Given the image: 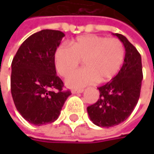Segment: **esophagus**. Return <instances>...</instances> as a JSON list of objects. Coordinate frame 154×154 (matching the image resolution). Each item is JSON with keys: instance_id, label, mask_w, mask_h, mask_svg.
Instances as JSON below:
<instances>
[{"instance_id": "34e87169", "label": "esophagus", "mask_w": 154, "mask_h": 154, "mask_svg": "<svg viewBox=\"0 0 154 154\" xmlns=\"http://www.w3.org/2000/svg\"><path fill=\"white\" fill-rule=\"evenodd\" d=\"M84 92V89H73L71 91L72 94H80V93H83Z\"/></svg>"}]
</instances>
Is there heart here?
<instances>
[{
  "instance_id": "1",
  "label": "heart",
  "mask_w": 154,
  "mask_h": 154,
  "mask_svg": "<svg viewBox=\"0 0 154 154\" xmlns=\"http://www.w3.org/2000/svg\"><path fill=\"white\" fill-rule=\"evenodd\" d=\"M126 51L117 38H107L96 35H81L69 45H60L54 52V66L61 77H67L83 59L84 68L73 72L66 79L71 88H81L88 85L109 81L120 70Z\"/></svg>"
}]
</instances>
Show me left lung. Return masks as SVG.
I'll return each instance as SVG.
<instances>
[{"mask_svg":"<svg viewBox=\"0 0 154 154\" xmlns=\"http://www.w3.org/2000/svg\"><path fill=\"white\" fill-rule=\"evenodd\" d=\"M126 50L122 68L106 85L98 87L99 100L87 107L90 119L98 127L109 128L126 120L137 104L143 80L141 55L124 35L114 34Z\"/></svg>","mask_w":154,"mask_h":154,"instance_id":"8db88e82","label":"left lung"}]
</instances>
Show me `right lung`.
<instances>
[{
  "label": "right lung",
  "mask_w": 154,
  "mask_h": 154,
  "mask_svg": "<svg viewBox=\"0 0 154 154\" xmlns=\"http://www.w3.org/2000/svg\"><path fill=\"white\" fill-rule=\"evenodd\" d=\"M64 33L45 29L26 39L11 63V89L15 106L29 123L41 126L55 121L70 91L56 75L54 52Z\"/></svg>",
  "instance_id": "obj_1"
}]
</instances>
